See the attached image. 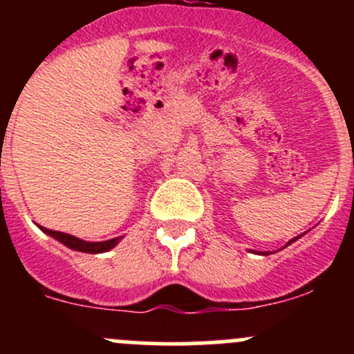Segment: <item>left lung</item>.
Instances as JSON below:
<instances>
[{
    "label": "left lung",
    "mask_w": 354,
    "mask_h": 354,
    "mask_svg": "<svg viewBox=\"0 0 354 354\" xmlns=\"http://www.w3.org/2000/svg\"><path fill=\"white\" fill-rule=\"evenodd\" d=\"M292 241H296V238H295V240H291V241H289V243H292ZM289 243H288V245H289ZM263 255H266V253H263Z\"/></svg>",
    "instance_id": "obj_1"
}]
</instances>
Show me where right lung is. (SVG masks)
<instances>
[{"label":"right lung","instance_id":"obj_1","mask_svg":"<svg viewBox=\"0 0 354 354\" xmlns=\"http://www.w3.org/2000/svg\"><path fill=\"white\" fill-rule=\"evenodd\" d=\"M44 233H48L49 236L56 238L58 241H62L63 245H66L68 248L77 250V252H85V253H101V252H108V250L113 248L114 245L120 241V238H113V240L108 241H95V243H91V241H84L78 240V238L71 236V234L66 233H59V231H53V230H46V227H41Z\"/></svg>","mask_w":354,"mask_h":354}]
</instances>
